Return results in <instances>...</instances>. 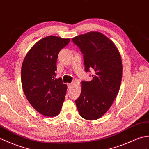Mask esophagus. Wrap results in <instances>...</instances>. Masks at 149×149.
<instances>
[{
  "instance_id": "esophagus-1",
  "label": "esophagus",
  "mask_w": 149,
  "mask_h": 149,
  "mask_svg": "<svg viewBox=\"0 0 149 149\" xmlns=\"http://www.w3.org/2000/svg\"><path fill=\"white\" fill-rule=\"evenodd\" d=\"M72 83H70V84H68V88H71V87H72Z\"/></svg>"
}]
</instances>
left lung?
<instances>
[{
    "instance_id": "obj_1",
    "label": "left lung",
    "mask_w": 149,
    "mask_h": 149,
    "mask_svg": "<svg viewBox=\"0 0 149 149\" xmlns=\"http://www.w3.org/2000/svg\"><path fill=\"white\" fill-rule=\"evenodd\" d=\"M72 40L84 55L85 71L94 73L91 81L81 82V94L75 103L81 117L96 120L108 110L119 91L120 55L113 42L100 32H88Z\"/></svg>"
}]
</instances>
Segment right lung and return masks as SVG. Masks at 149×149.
<instances>
[{
	"label": "right lung",
	"instance_id": "obj_1",
	"mask_svg": "<svg viewBox=\"0 0 149 149\" xmlns=\"http://www.w3.org/2000/svg\"><path fill=\"white\" fill-rule=\"evenodd\" d=\"M69 42V39L47 36L33 46L23 62L24 94L32 107L45 116L57 115L65 100L67 85L55 77L58 53Z\"/></svg>",
	"mask_w": 149,
	"mask_h": 149
}]
</instances>
